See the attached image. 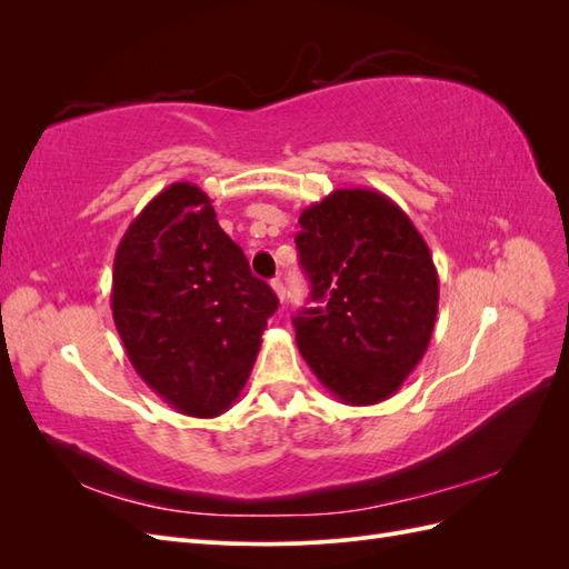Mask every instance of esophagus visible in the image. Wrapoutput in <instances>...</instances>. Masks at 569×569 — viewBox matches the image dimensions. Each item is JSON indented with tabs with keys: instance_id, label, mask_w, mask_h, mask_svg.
Segmentation results:
<instances>
[{
	"instance_id": "1",
	"label": "esophagus",
	"mask_w": 569,
	"mask_h": 569,
	"mask_svg": "<svg viewBox=\"0 0 569 569\" xmlns=\"http://www.w3.org/2000/svg\"><path fill=\"white\" fill-rule=\"evenodd\" d=\"M272 291H274V295H278L280 301H284V284H282V280H272Z\"/></svg>"
}]
</instances>
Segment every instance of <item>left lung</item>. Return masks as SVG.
Masks as SVG:
<instances>
[{
  "mask_svg": "<svg viewBox=\"0 0 569 569\" xmlns=\"http://www.w3.org/2000/svg\"><path fill=\"white\" fill-rule=\"evenodd\" d=\"M313 308L295 318L303 360L349 406L380 403L422 360L439 278L422 234L375 189H335L299 218Z\"/></svg>",
  "mask_w": 569,
  "mask_h": 569,
  "instance_id": "obj_1",
  "label": "left lung"
}]
</instances>
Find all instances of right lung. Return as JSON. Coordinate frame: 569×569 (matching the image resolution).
I'll return each instance as SVG.
<instances>
[{
	"instance_id": "obj_1",
	"label": "right lung",
	"mask_w": 569,
	"mask_h": 569,
	"mask_svg": "<svg viewBox=\"0 0 569 569\" xmlns=\"http://www.w3.org/2000/svg\"><path fill=\"white\" fill-rule=\"evenodd\" d=\"M278 303L192 182L153 197L116 249V330L137 375L184 416L234 403Z\"/></svg>"
}]
</instances>
